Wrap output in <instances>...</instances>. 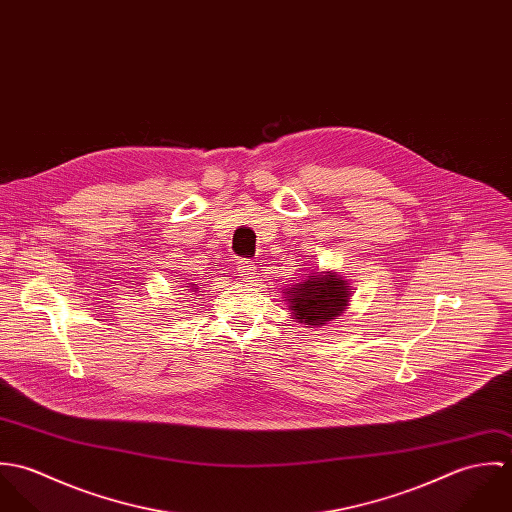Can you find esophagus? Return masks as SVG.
<instances>
[{"instance_id":"34e87169","label":"esophagus","mask_w":512,"mask_h":512,"mask_svg":"<svg viewBox=\"0 0 512 512\" xmlns=\"http://www.w3.org/2000/svg\"><path fill=\"white\" fill-rule=\"evenodd\" d=\"M236 272H238V276H240L244 282H252V280L256 278V266H254V262H250V260H238Z\"/></svg>"}]
</instances>
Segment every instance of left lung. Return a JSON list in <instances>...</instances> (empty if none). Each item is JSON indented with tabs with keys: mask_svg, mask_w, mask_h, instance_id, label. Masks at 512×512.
<instances>
[{
	"mask_svg": "<svg viewBox=\"0 0 512 512\" xmlns=\"http://www.w3.org/2000/svg\"><path fill=\"white\" fill-rule=\"evenodd\" d=\"M284 301L292 311V319L307 327H323L339 319L351 303V282L335 270L309 272L286 286Z\"/></svg>",
	"mask_w": 512,
	"mask_h": 512,
	"instance_id": "8db88e82",
	"label": "left lung"
}]
</instances>
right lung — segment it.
<instances>
[{
  "label": "right lung",
  "instance_id": "1",
  "mask_svg": "<svg viewBox=\"0 0 512 512\" xmlns=\"http://www.w3.org/2000/svg\"><path fill=\"white\" fill-rule=\"evenodd\" d=\"M187 288H189V286H187ZM191 292H199V286H197V284H191Z\"/></svg>",
  "mask_w": 512,
  "mask_h": 512
}]
</instances>
